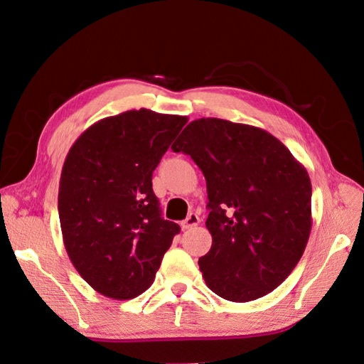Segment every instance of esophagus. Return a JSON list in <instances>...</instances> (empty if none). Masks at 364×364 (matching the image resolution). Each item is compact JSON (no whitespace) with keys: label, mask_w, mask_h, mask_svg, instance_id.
<instances>
[{"label":"esophagus","mask_w":364,"mask_h":364,"mask_svg":"<svg viewBox=\"0 0 364 364\" xmlns=\"http://www.w3.org/2000/svg\"><path fill=\"white\" fill-rule=\"evenodd\" d=\"M199 216L196 215V213H190V215L187 216V219L183 220V223L181 224L182 225V230H190L193 227H196L199 224Z\"/></svg>","instance_id":"34e87169"}]
</instances>
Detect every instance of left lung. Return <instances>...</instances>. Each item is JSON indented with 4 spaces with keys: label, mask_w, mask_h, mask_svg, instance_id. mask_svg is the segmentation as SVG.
Returning a JSON list of instances; mask_svg holds the SVG:
<instances>
[{
    "label": "left lung",
    "mask_w": 364,
    "mask_h": 364,
    "mask_svg": "<svg viewBox=\"0 0 364 364\" xmlns=\"http://www.w3.org/2000/svg\"><path fill=\"white\" fill-rule=\"evenodd\" d=\"M205 176L213 244L199 258L210 290L247 303L296 267L312 228V185L284 144L261 128L223 119L190 122L171 146Z\"/></svg>",
    "instance_id": "8db88e82"
}]
</instances>
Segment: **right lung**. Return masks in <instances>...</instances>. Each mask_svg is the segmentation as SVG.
Wrapping results in <instances>:
<instances>
[{"label": "right lung", "instance_id": "add662e5", "mask_svg": "<svg viewBox=\"0 0 364 364\" xmlns=\"http://www.w3.org/2000/svg\"><path fill=\"white\" fill-rule=\"evenodd\" d=\"M187 122L132 109L94 123L69 149L58 188L61 233L80 277L105 296L144 294L181 232L161 216L151 181Z\"/></svg>", "mask_w": 364, "mask_h": 364}]
</instances>
